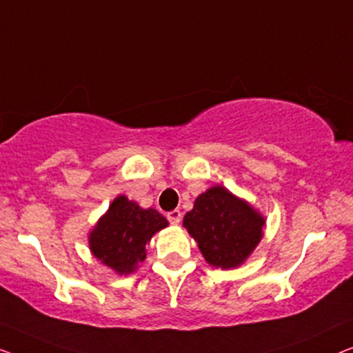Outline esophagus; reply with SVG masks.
Here are the masks:
<instances>
[{"label": "esophagus", "instance_id": "34e87169", "mask_svg": "<svg viewBox=\"0 0 353 353\" xmlns=\"http://www.w3.org/2000/svg\"><path fill=\"white\" fill-rule=\"evenodd\" d=\"M166 217H168V221H170L172 225H177L179 222H181V219H182V214H181V211H179V210H172V211L168 212Z\"/></svg>", "mask_w": 353, "mask_h": 353}]
</instances>
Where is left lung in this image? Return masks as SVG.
Returning <instances> with one entry per match:
<instances>
[{"label":"left lung","mask_w":353,"mask_h":353,"mask_svg":"<svg viewBox=\"0 0 353 353\" xmlns=\"http://www.w3.org/2000/svg\"><path fill=\"white\" fill-rule=\"evenodd\" d=\"M264 217L227 188L212 187L195 200L183 227L195 238L208 264L232 269L240 265L262 238Z\"/></svg>","instance_id":"1"}]
</instances>
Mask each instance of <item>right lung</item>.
Returning <instances> with one entry per match:
<instances>
[{"label": "right lung", "mask_w": 353, "mask_h": 353, "mask_svg": "<svg viewBox=\"0 0 353 353\" xmlns=\"http://www.w3.org/2000/svg\"><path fill=\"white\" fill-rule=\"evenodd\" d=\"M168 225L155 210H142L120 195L89 236L92 254L120 275H128L145 259V246L153 233Z\"/></svg>", "instance_id": "obj_1"}]
</instances>
